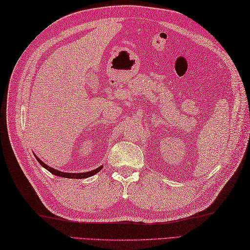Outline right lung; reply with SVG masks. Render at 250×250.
<instances>
[{"mask_svg":"<svg viewBox=\"0 0 250 250\" xmlns=\"http://www.w3.org/2000/svg\"><path fill=\"white\" fill-rule=\"evenodd\" d=\"M36 160L40 162V164L42 167H44L46 169H48V171L50 173H52L54 175H57V176H60V177H64V178H78V179H82V178H87V177H90L92 176V175L97 174L98 172H100L101 169L103 168V167H100L98 168L93 169V171H90V172H87V173H63V172H60V171H57V169L52 168V167H49L47 164H45L43 161L40 160L39 158L36 157Z\"/></svg>","mask_w":250,"mask_h":250,"instance_id":"obj_1","label":"right lung"}]
</instances>
